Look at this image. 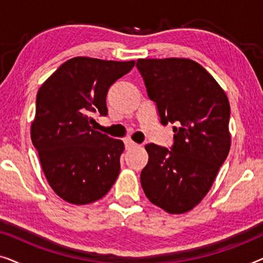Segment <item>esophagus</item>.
<instances>
[{
  "label": "esophagus",
  "instance_id": "esophagus-1",
  "mask_svg": "<svg viewBox=\"0 0 263 263\" xmlns=\"http://www.w3.org/2000/svg\"><path fill=\"white\" fill-rule=\"evenodd\" d=\"M124 143H125V148H127V149L134 148V147H138L139 146L138 143H135L134 141H132V140H125Z\"/></svg>",
  "mask_w": 263,
  "mask_h": 263
}]
</instances>
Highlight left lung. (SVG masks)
I'll return each mask as SVG.
<instances>
[{
    "instance_id": "obj_1",
    "label": "left lung",
    "mask_w": 263,
    "mask_h": 263,
    "mask_svg": "<svg viewBox=\"0 0 263 263\" xmlns=\"http://www.w3.org/2000/svg\"><path fill=\"white\" fill-rule=\"evenodd\" d=\"M136 67L161 123L175 124L172 151L145 146L148 163L140 176L142 189L167 213H186L210 192L230 152L228 96L193 60L139 59Z\"/></svg>"
}]
</instances>
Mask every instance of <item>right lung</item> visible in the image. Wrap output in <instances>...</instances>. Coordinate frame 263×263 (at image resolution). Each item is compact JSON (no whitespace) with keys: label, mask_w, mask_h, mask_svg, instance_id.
<instances>
[{"label":"right lung","mask_w":263,"mask_h":263,"mask_svg":"<svg viewBox=\"0 0 263 263\" xmlns=\"http://www.w3.org/2000/svg\"><path fill=\"white\" fill-rule=\"evenodd\" d=\"M134 64L135 61L74 57L39 88L32 143L49 185L67 202H95L116 182L124 143L95 130L91 115L105 116L110 86Z\"/></svg>","instance_id":"1"}]
</instances>
